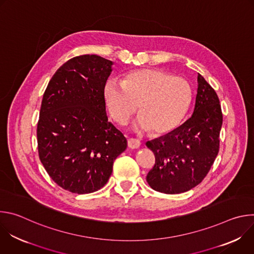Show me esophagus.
<instances>
[{"instance_id":"34e87169","label":"esophagus","mask_w":254,"mask_h":254,"mask_svg":"<svg viewBox=\"0 0 254 254\" xmlns=\"http://www.w3.org/2000/svg\"><path fill=\"white\" fill-rule=\"evenodd\" d=\"M140 146V141L136 138H128L127 140V147L129 149H138Z\"/></svg>"}]
</instances>
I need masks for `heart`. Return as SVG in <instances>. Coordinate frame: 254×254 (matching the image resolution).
<instances>
[{
	"label": "heart",
	"instance_id": "b5f03b06",
	"mask_svg": "<svg viewBox=\"0 0 254 254\" xmlns=\"http://www.w3.org/2000/svg\"><path fill=\"white\" fill-rule=\"evenodd\" d=\"M103 95L112 118L126 125L136 111L134 124L138 130L152 129L164 134L175 129L186 116L192 101L189 82L159 69H139L128 72L121 81L110 78Z\"/></svg>",
	"mask_w": 254,
	"mask_h": 254
}]
</instances>
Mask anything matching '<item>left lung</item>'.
I'll list each match as a JSON object with an SVG mask.
<instances>
[{
    "label": "left lung",
    "mask_w": 254,
    "mask_h": 254,
    "mask_svg": "<svg viewBox=\"0 0 254 254\" xmlns=\"http://www.w3.org/2000/svg\"><path fill=\"white\" fill-rule=\"evenodd\" d=\"M197 81L192 117L169 133L146 143L156 156L147 182L158 192L180 194L196 187L218 155L222 127L219 98L201 74Z\"/></svg>",
    "instance_id": "left-lung-1"
}]
</instances>
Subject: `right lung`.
I'll return each mask as SVG.
<instances>
[{"instance_id": "1", "label": "right lung", "mask_w": 254, "mask_h": 254, "mask_svg": "<svg viewBox=\"0 0 254 254\" xmlns=\"http://www.w3.org/2000/svg\"><path fill=\"white\" fill-rule=\"evenodd\" d=\"M113 64L95 54L72 58L55 72L43 95L39 158L54 182L71 193L102 188L127 147L105 112L103 88Z\"/></svg>"}]
</instances>
